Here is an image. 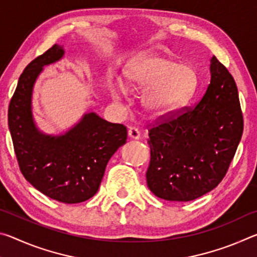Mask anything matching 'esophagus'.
Returning a JSON list of instances; mask_svg holds the SVG:
<instances>
[{
    "instance_id": "34e87169",
    "label": "esophagus",
    "mask_w": 257,
    "mask_h": 257,
    "mask_svg": "<svg viewBox=\"0 0 257 257\" xmlns=\"http://www.w3.org/2000/svg\"><path fill=\"white\" fill-rule=\"evenodd\" d=\"M128 137L135 139V141H137V139L141 138V134H139V130L135 127H130L128 129Z\"/></svg>"
}]
</instances>
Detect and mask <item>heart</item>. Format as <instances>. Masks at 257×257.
Listing matches in <instances>:
<instances>
[{
  "label": "heart",
  "instance_id": "heart-1",
  "mask_svg": "<svg viewBox=\"0 0 257 257\" xmlns=\"http://www.w3.org/2000/svg\"><path fill=\"white\" fill-rule=\"evenodd\" d=\"M124 84H108L111 95L143 92L142 104L147 113L160 116L176 111L188 101L197 85L195 69L187 63L159 52H145L127 64L123 70Z\"/></svg>",
  "mask_w": 257,
  "mask_h": 257
}]
</instances>
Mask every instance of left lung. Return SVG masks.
<instances>
[{"mask_svg": "<svg viewBox=\"0 0 257 257\" xmlns=\"http://www.w3.org/2000/svg\"><path fill=\"white\" fill-rule=\"evenodd\" d=\"M210 72V85L196 105L150 129L147 186L165 201H193L214 189L241 139L236 82L215 56Z\"/></svg>", "mask_w": 257, "mask_h": 257, "instance_id": "8db88e82", "label": "left lung"}]
</instances>
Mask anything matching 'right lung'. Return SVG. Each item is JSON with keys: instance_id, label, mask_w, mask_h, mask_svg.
Segmentation results:
<instances>
[{"instance_id": "obj_1", "label": "right lung", "mask_w": 257, "mask_h": 257, "mask_svg": "<svg viewBox=\"0 0 257 257\" xmlns=\"http://www.w3.org/2000/svg\"><path fill=\"white\" fill-rule=\"evenodd\" d=\"M64 55L54 44L30 62L19 78L9 105L8 121L20 170L26 180L47 197L76 204L97 193L111 156L125 144L123 124L86 112L71 128L59 135L37 127L33 115V90L44 67Z\"/></svg>"}]
</instances>
